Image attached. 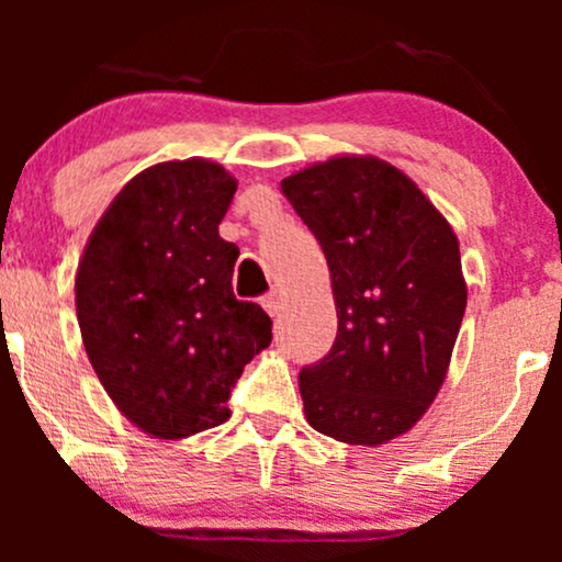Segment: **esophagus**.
<instances>
[{
	"label": "esophagus",
	"mask_w": 562,
	"mask_h": 562,
	"mask_svg": "<svg viewBox=\"0 0 562 562\" xmlns=\"http://www.w3.org/2000/svg\"><path fill=\"white\" fill-rule=\"evenodd\" d=\"M282 303H285V295H282L280 290H269V293L261 299V306L267 308V312L272 314V317H277V314L282 312Z\"/></svg>",
	"instance_id": "obj_1"
}]
</instances>
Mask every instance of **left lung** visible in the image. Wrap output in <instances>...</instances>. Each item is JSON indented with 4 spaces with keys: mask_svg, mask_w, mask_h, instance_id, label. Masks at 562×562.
Wrapping results in <instances>:
<instances>
[{
    "mask_svg": "<svg viewBox=\"0 0 562 562\" xmlns=\"http://www.w3.org/2000/svg\"><path fill=\"white\" fill-rule=\"evenodd\" d=\"M333 277L338 333L299 375L314 430L383 443L423 417L465 314L460 243L417 184L378 158H330L282 179Z\"/></svg>",
    "mask_w": 562,
    "mask_h": 562,
    "instance_id": "left-lung-1",
    "label": "left lung"
}]
</instances>
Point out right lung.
Instances as JSON below:
<instances>
[{
	"label": "right lung",
	"mask_w": 562,
	"mask_h": 562,
	"mask_svg": "<svg viewBox=\"0 0 562 562\" xmlns=\"http://www.w3.org/2000/svg\"><path fill=\"white\" fill-rule=\"evenodd\" d=\"M237 182L211 160L137 173L89 237L76 314L115 406L158 438L222 425L243 367L272 344L259 303L237 301L240 256L218 237Z\"/></svg>",
	"instance_id": "1"
}]
</instances>
